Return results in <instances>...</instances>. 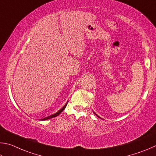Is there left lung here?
Instances as JSON below:
<instances>
[{
	"instance_id": "obj_1",
	"label": "left lung",
	"mask_w": 156,
	"mask_h": 156,
	"mask_svg": "<svg viewBox=\"0 0 156 156\" xmlns=\"http://www.w3.org/2000/svg\"><path fill=\"white\" fill-rule=\"evenodd\" d=\"M96 115H97V114H96ZM98 116V117H99V116ZM99 118H100V117H99Z\"/></svg>"
}]
</instances>
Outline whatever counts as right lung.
I'll return each mask as SVG.
<instances>
[{
    "label": "right lung",
    "instance_id": "right-lung-1",
    "mask_svg": "<svg viewBox=\"0 0 156 156\" xmlns=\"http://www.w3.org/2000/svg\"><path fill=\"white\" fill-rule=\"evenodd\" d=\"M66 105H67V104H66L64 107H63L61 110H59L58 112H56L55 114H53V115H51V116H48V117H46V118H44V119H42L41 120H42V121H44V120H47V119H52V118H53V117H55V116H57L59 115V114L62 112L65 109V108L66 107Z\"/></svg>",
    "mask_w": 156,
    "mask_h": 156
}]
</instances>
